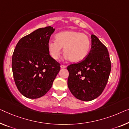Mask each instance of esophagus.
Segmentation results:
<instances>
[{"mask_svg": "<svg viewBox=\"0 0 129 129\" xmlns=\"http://www.w3.org/2000/svg\"><path fill=\"white\" fill-rule=\"evenodd\" d=\"M67 67L66 65H61V68H65Z\"/></svg>", "mask_w": 129, "mask_h": 129, "instance_id": "1", "label": "esophagus"}]
</instances>
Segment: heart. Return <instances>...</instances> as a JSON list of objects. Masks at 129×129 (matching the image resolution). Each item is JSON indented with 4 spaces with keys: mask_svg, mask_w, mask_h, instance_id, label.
Returning <instances> with one entry per match:
<instances>
[{
    "mask_svg": "<svg viewBox=\"0 0 129 129\" xmlns=\"http://www.w3.org/2000/svg\"><path fill=\"white\" fill-rule=\"evenodd\" d=\"M55 40L48 42L47 49L53 59L57 60L64 53L71 62H78L86 58L89 53L90 41L86 34L74 30H67L57 34Z\"/></svg>",
    "mask_w": 129,
    "mask_h": 129,
    "instance_id": "obj_1",
    "label": "heart"
}]
</instances>
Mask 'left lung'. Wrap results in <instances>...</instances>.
Listing matches in <instances>:
<instances>
[{
	"label": "left lung",
	"mask_w": 129,
	"mask_h": 129,
	"mask_svg": "<svg viewBox=\"0 0 129 129\" xmlns=\"http://www.w3.org/2000/svg\"><path fill=\"white\" fill-rule=\"evenodd\" d=\"M91 49L80 62L68 66V86L80 100L89 101L99 97L104 90L111 70L107 48L97 36L91 35Z\"/></svg>",
	"instance_id": "1"
}]
</instances>
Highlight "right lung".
<instances>
[{"label": "right lung", "instance_id": "obj_1", "mask_svg": "<svg viewBox=\"0 0 129 129\" xmlns=\"http://www.w3.org/2000/svg\"><path fill=\"white\" fill-rule=\"evenodd\" d=\"M55 29L39 28L22 38L12 56V71L17 89L29 99H38L50 89L60 70V64L53 59L47 43Z\"/></svg>", "mask_w": 129, "mask_h": 129}]
</instances>
